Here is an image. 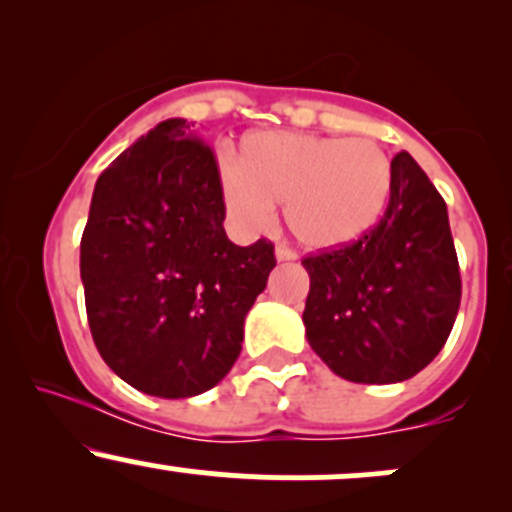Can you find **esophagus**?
I'll use <instances>...</instances> for the list:
<instances>
[{"label": "esophagus", "mask_w": 512, "mask_h": 512, "mask_svg": "<svg viewBox=\"0 0 512 512\" xmlns=\"http://www.w3.org/2000/svg\"><path fill=\"white\" fill-rule=\"evenodd\" d=\"M274 257L279 262H293V260H296V252L289 250V248H284V245H279V248L274 250Z\"/></svg>", "instance_id": "34e87169"}]
</instances>
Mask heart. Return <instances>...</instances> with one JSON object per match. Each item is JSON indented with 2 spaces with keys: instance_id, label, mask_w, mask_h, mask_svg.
I'll use <instances>...</instances> for the list:
<instances>
[{
  "instance_id": "b5f03b06",
  "label": "heart",
  "mask_w": 512,
  "mask_h": 512,
  "mask_svg": "<svg viewBox=\"0 0 512 512\" xmlns=\"http://www.w3.org/2000/svg\"><path fill=\"white\" fill-rule=\"evenodd\" d=\"M226 216L243 233L267 228L284 204L293 238L308 250H339L368 236L392 192V163L368 139L255 132L240 161L219 166Z\"/></svg>"
}]
</instances>
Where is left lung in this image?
Here are the masks:
<instances>
[{"label": "left lung", "mask_w": 512, "mask_h": 512, "mask_svg": "<svg viewBox=\"0 0 512 512\" xmlns=\"http://www.w3.org/2000/svg\"><path fill=\"white\" fill-rule=\"evenodd\" d=\"M303 267L305 337L339 378L402 383L448 342L462 296L448 207L407 151L392 158L378 226L346 248L305 257Z\"/></svg>", "instance_id": "left-lung-1"}]
</instances>
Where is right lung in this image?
Returning <instances> with one entry per match:
<instances>
[{"label":"right lung","instance_id":"right-lung-1","mask_svg":"<svg viewBox=\"0 0 512 512\" xmlns=\"http://www.w3.org/2000/svg\"><path fill=\"white\" fill-rule=\"evenodd\" d=\"M219 168L182 117L158 122L103 170L81 236V281L98 354L134 390L202 395L243 349V322L274 245L223 231Z\"/></svg>","mask_w":512,"mask_h":512}]
</instances>
